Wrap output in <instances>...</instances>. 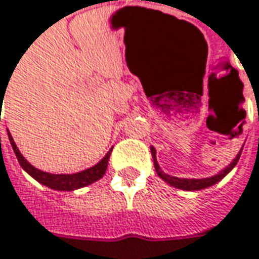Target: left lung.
Segmentation results:
<instances>
[{"label":"left lung","instance_id":"obj_1","mask_svg":"<svg viewBox=\"0 0 259 259\" xmlns=\"http://www.w3.org/2000/svg\"><path fill=\"white\" fill-rule=\"evenodd\" d=\"M242 149H243V148H242ZM242 149L237 152V155H236L235 158L232 160V162H230L229 165H226V167H224L221 171H219L215 176L205 177V179H182V177H176V176L167 175V173H164V171L161 170L160 165H158V161H157V151H155V148H154V146H151V154H152V160H154L155 171H157L158 177H161L165 183H168L170 186H173V188H177V189H182V190H201V189H206V188H209V186H212V185L219 183L223 177H226V176L229 175V173L235 168V165L237 164L239 158H240Z\"/></svg>","mask_w":259,"mask_h":259}]
</instances>
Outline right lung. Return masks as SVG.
<instances>
[{"label":"right lung","mask_w":259,"mask_h":259,"mask_svg":"<svg viewBox=\"0 0 259 259\" xmlns=\"http://www.w3.org/2000/svg\"><path fill=\"white\" fill-rule=\"evenodd\" d=\"M1 101H3V98H1ZM8 139H10V144L13 146V151H14L17 160H19V164L22 165V168L27 175L32 176L36 182H39L40 185H44L47 188H50V189L64 190V192L80 189V188L89 186L94 182L99 180L107 171L108 160H110V155H111V151H113V148H111L105 154V157L102 160L97 162L95 165L83 170V171L73 173V175H53V173H47V171H42V170H39L36 167H33L29 161L26 160L22 155V152L19 151V148H17V145L14 142V139H13L10 132H8Z\"/></svg>","instance_id":"right-lung-1"}]
</instances>
